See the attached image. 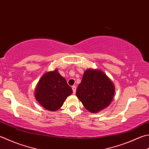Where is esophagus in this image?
I'll list each match as a JSON object with an SVG mask.
<instances>
[{
	"label": "esophagus",
	"mask_w": 149,
	"mask_h": 149,
	"mask_svg": "<svg viewBox=\"0 0 149 149\" xmlns=\"http://www.w3.org/2000/svg\"><path fill=\"white\" fill-rule=\"evenodd\" d=\"M72 88L73 90V94H75V92H76V86H73L72 87Z\"/></svg>",
	"instance_id": "1"
}]
</instances>
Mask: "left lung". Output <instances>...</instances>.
Returning a JSON list of instances; mask_svg holds the SVG:
<instances>
[{
	"instance_id": "1",
	"label": "left lung",
	"mask_w": 149,
	"mask_h": 149,
	"mask_svg": "<svg viewBox=\"0 0 149 149\" xmlns=\"http://www.w3.org/2000/svg\"><path fill=\"white\" fill-rule=\"evenodd\" d=\"M114 94L115 86L105 73L92 68L84 72L76 91L79 100L92 113H97L109 107Z\"/></svg>"
}]
</instances>
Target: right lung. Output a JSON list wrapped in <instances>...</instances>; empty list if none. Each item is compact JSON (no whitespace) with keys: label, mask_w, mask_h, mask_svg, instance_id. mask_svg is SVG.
Here are the masks:
<instances>
[{"label":"right lung","mask_w":149,"mask_h":149,"mask_svg":"<svg viewBox=\"0 0 149 149\" xmlns=\"http://www.w3.org/2000/svg\"><path fill=\"white\" fill-rule=\"evenodd\" d=\"M72 94L71 87L57 69L44 74L35 89V97L38 103L52 112L59 110Z\"/></svg>","instance_id":"add662e5"}]
</instances>
